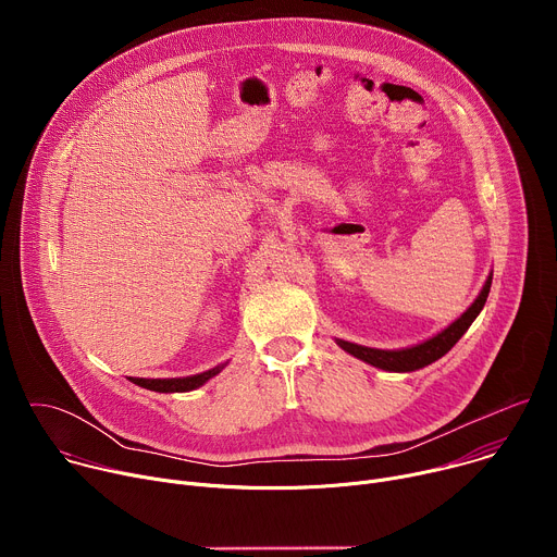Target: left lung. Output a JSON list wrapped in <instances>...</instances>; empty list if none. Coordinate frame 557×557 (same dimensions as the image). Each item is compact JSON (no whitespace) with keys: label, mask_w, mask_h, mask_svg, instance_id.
Masks as SVG:
<instances>
[{"label":"left lung","mask_w":557,"mask_h":557,"mask_svg":"<svg viewBox=\"0 0 557 557\" xmlns=\"http://www.w3.org/2000/svg\"><path fill=\"white\" fill-rule=\"evenodd\" d=\"M492 275L487 277L483 290L479 293V297L473 299V304L458 317L456 322H451L445 331H441L438 335L430 337L423 344H417L412 348H401V350H379V348H368V346H359V344H350L344 339H337L339 348H344L346 352H350L352 357L387 370V372H414L419 368H425L430 363H434L436 359H441L445 352H449L454 348V344L467 333V329L471 326V322L479 317V312L483 310L490 288H492Z\"/></svg>","instance_id":"left-lung-1"}]
</instances>
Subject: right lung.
Listing matches in <instances>:
<instances>
[{
  "instance_id": "add662e5",
  "label": "right lung",
  "mask_w": 557,
  "mask_h": 557,
  "mask_svg": "<svg viewBox=\"0 0 557 557\" xmlns=\"http://www.w3.org/2000/svg\"><path fill=\"white\" fill-rule=\"evenodd\" d=\"M222 366H215L207 372H200V374H191V376H178V379H138V376H129L132 383L140 385V387H147L151 392H189V389H196L200 385H205L211 376H215L222 368Z\"/></svg>"
}]
</instances>
